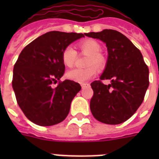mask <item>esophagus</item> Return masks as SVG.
Returning a JSON list of instances; mask_svg holds the SVG:
<instances>
[{
  "mask_svg": "<svg viewBox=\"0 0 159 159\" xmlns=\"http://www.w3.org/2000/svg\"><path fill=\"white\" fill-rule=\"evenodd\" d=\"M87 86H89V84H88V83H82V84L81 85L82 88H84V87H87Z\"/></svg>",
  "mask_w": 159,
  "mask_h": 159,
  "instance_id": "esophagus-1",
  "label": "esophagus"
}]
</instances>
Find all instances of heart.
<instances>
[{"mask_svg":"<svg viewBox=\"0 0 159 159\" xmlns=\"http://www.w3.org/2000/svg\"><path fill=\"white\" fill-rule=\"evenodd\" d=\"M81 52L89 55L86 68H74L67 72V77L71 81L78 83H84L97 74V69H102L106 65V60L102 56V46L97 41L87 39L81 41L78 44ZM77 51L72 46H67L62 53L63 64L68 67H72L77 59Z\"/></svg>","mask_w":159,"mask_h":159,"instance_id":"obj_1","label":"heart"}]
</instances>
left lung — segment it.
I'll return each instance as SVG.
<instances>
[{"instance_id":"obj_1","label":"left lung","mask_w":159,"mask_h":159,"mask_svg":"<svg viewBox=\"0 0 159 159\" xmlns=\"http://www.w3.org/2000/svg\"><path fill=\"white\" fill-rule=\"evenodd\" d=\"M106 43L108 59L100 80L91 83L93 97L90 102L97 120L118 125L129 119L142 104L148 89V67L140 51L126 36L113 30L86 34ZM111 80L105 85L102 80Z\"/></svg>"}]
</instances>
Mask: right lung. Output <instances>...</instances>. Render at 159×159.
<instances>
[{"mask_svg":"<svg viewBox=\"0 0 159 159\" xmlns=\"http://www.w3.org/2000/svg\"><path fill=\"white\" fill-rule=\"evenodd\" d=\"M83 34L50 31L24 48L14 66L12 87L25 116L40 126H50L64 120L71 102L81 90L71 80L60 82L65 65L62 53ZM58 81L56 88L52 84Z\"/></svg>","mask_w":159,"mask_h":159,"instance_id":"add662e5","label":"right lung"}]
</instances>
